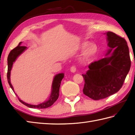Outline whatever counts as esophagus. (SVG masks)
Segmentation results:
<instances>
[{
  "label": "esophagus",
  "mask_w": 135,
  "mask_h": 135,
  "mask_svg": "<svg viewBox=\"0 0 135 135\" xmlns=\"http://www.w3.org/2000/svg\"><path fill=\"white\" fill-rule=\"evenodd\" d=\"M76 67L75 65H73L72 67L70 68V71L72 73H75L76 71Z\"/></svg>",
  "instance_id": "obj_1"
}]
</instances>
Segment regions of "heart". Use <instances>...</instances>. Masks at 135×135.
I'll return each instance as SVG.
<instances>
[{
	"label": "heart",
	"instance_id": "b5f03b06",
	"mask_svg": "<svg viewBox=\"0 0 135 135\" xmlns=\"http://www.w3.org/2000/svg\"><path fill=\"white\" fill-rule=\"evenodd\" d=\"M86 49L83 52L82 56L80 58L81 61L82 62H87L93 58L95 56L97 51V46L94 44H90L88 42H85L81 45L82 49Z\"/></svg>",
	"mask_w": 135,
	"mask_h": 135
}]
</instances>
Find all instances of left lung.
<instances>
[{"label":"left lung","instance_id":"8db88e82","mask_svg":"<svg viewBox=\"0 0 135 135\" xmlns=\"http://www.w3.org/2000/svg\"><path fill=\"white\" fill-rule=\"evenodd\" d=\"M106 35L110 48L106 57L91 62L89 65V70L82 74L85 80L83 92L94 100L106 98L118 91L131 65L125 39L113 32H107Z\"/></svg>","mask_w":135,"mask_h":135}]
</instances>
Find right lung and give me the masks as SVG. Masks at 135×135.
I'll return each instance as SVG.
<instances>
[{
  "label": "right lung",
  "mask_w": 135,
  "mask_h": 135,
  "mask_svg": "<svg viewBox=\"0 0 135 135\" xmlns=\"http://www.w3.org/2000/svg\"><path fill=\"white\" fill-rule=\"evenodd\" d=\"M21 43L22 42H20L19 45L17 46L16 47L13 49L12 50H11L9 54H8V58H7V65H8V70H7V81H8V84H9L11 88L12 89L13 91H14V89L10 82V71L11 70V68H12L13 62L15 61L17 57H18L22 52H24V50H26L27 49V47L20 46ZM64 77V74L63 73L59 74L54 76V78L53 79V84H52V87H51L52 90H51L50 96L47 101L45 102L44 103H42L41 104H39L38 105H32V104H27V103L22 101L21 100H20L19 99V97H18V100H20V102L22 103V104L30 108L42 109V108H46L49 107L51 105H52L54 104V103L59 98L60 84H61V82Z\"/></svg>",
  "instance_id": "add662e5"
}]
</instances>
